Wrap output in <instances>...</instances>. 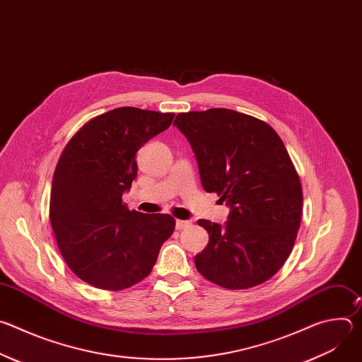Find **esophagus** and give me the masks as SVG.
<instances>
[{"label":"esophagus","mask_w":362,"mask_h":362,"mask_svg":"<svg viewBox=\"0 0 362 362\" xmlns=\"http://www.w3.org/2000/svg\"><path fill=\"white\" fill-rule=\"evenodd\" d=\"M189 226H190V222H189V221H180V219L176 221V229H179V230L186 229V228H189Z\"/></svg>","instance_id":"esophagus-1"}]
</instances>
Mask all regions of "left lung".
I'll return each mask as SVG.
<instances>
[{"instance_id":"left-lung-1","label":"left lung","mask_w":362,"mask_h":362,"mask_svg":"<svg viewBox=\"0 0 362 362\" xmlns=\"http://www.w3.org/2000/svg\"><path fill=\"white\" fill-rule=\"evenodd\" d=\"M187 139L202 186L229 206L225 225L199 219L209 243L196 269L226 289L272 278L293 247L302 215V187L284 141L262 120L230 110L179 113L173 123Z\"/></svg>"}]
</instances>
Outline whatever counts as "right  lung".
Masks as SVG:
<instances>
[{"mask_svg":"<svg viewBox=\"0 0 362 362\" xmlns=\"http://www.w3.org/2000/svg\"><path fill=\"white\" fill-rule=\"evenodd\" d=\"M173 117L119 107L84 124L62 153L51 228L69 268L95 288L120 291L144 279L175 230L170 215L129 211L122 200L137 176V150Z\"/></svg>","mask_w":362,"mask_h":362,"instance_id":"add662e5","label":"right lung"}]
</instances>
